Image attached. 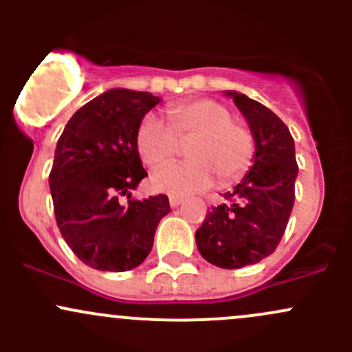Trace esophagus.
I'll list each match as a JSON object with an SVG mask.
<instances>
[{"label": "esophagus", "instance_id": "obj_1", "mask_svg": "<svg viewBox=\"0 0 352 352\" xmlns=\"http://www.w3.org/2000/svg\"><path fill=\"white\" fill-rule=\"evenodd\" d=\"M168 201H170V206H172V208H179V206L184 202V199L179 196H170Z\"/></svg>", "mask_w": 352, "mask_h": 352}]
</instances>
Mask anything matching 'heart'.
Instances as JSON below:
<instances>
[{
	"mask_svg": "<svg viewBox=\"0 0 352 352\" xmlns=\"http://www.w3.org/2000/svg\"><path fill=\"white\" fill-rule=\"evenodd\" d=\"M187 146L189 162L170 163L151 175V187L172 196H192L214 184L226 186L245 175L254 160V138L219 102L199 98L170 105L168 124L148 113L136 131V150L148 166L172 160Z\"/></svg>",
	"mask_w": 352,
	"mask_h": 352,
	"instance_id": "b5f03b06",
	"label": "heart"
}]
</instances>
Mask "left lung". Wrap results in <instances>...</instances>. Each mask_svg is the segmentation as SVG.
<instances>
[{"instance_id": "obj_1", "label": "left lung", "mask_w": 352, "mask_h": 352, "mask_svg": "<svg viewBox=\"0 0 352 352\" xmlns=\"http://www.w3.org/2000/svg\"><path fill=\"white\" fill-rule=\"evenodd\" d=\"M232 97L252 131L255 153L252 166L228 204L211 208L196 232L199 254L216 267L240 269L271 255L281 242L294 204L298 175L294 140L272 110L240 91Z\"/></svg>"}]
</instances>
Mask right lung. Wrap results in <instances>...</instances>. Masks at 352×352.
<instances>
[{"label": "right lung", "instance_id": "right-lung-1", "mask_svg": "<svg viewBox=\"0 0 352 352\" xmlns=\"http://www.w3.org/2000/svg\"><path fill=\"white\" fill-rule=\"evenodd\" d=\"M162 98L112 88L67 120L56 144L49 187L58 228L67 247L97 271L124 272L143 264L156 226L170 212L165 194L127 201L148 177L136 131Z\"/></svg>", "mask_w": 352, "mask_h": 352}]
</instances>
